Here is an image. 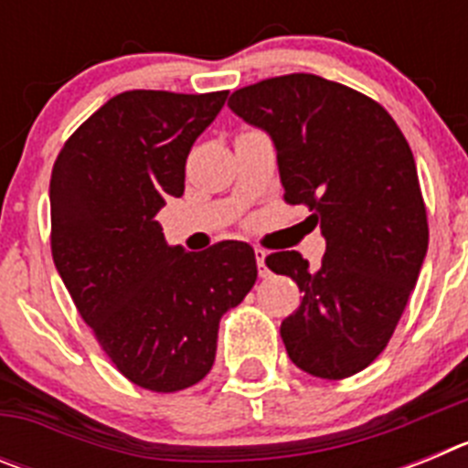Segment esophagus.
Masks as SVG:
<instances>
[{"instance_id": "obj_1", "label": "esophagus", "mask_w": 468, "mask_h": 468, "mask_svg": "<svg viewBox=\"0 0 468 468\" xmlns=\"http://www.w3.org/2000/svg\"><path fill=\"white\" fill-rule=\"evenodd\" d=\"M255 262H258L260 276H270V270H267V250H262V248H255Z\"/></svg>"}]
</instances>
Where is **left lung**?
<instances>
[{
  "instance_id": "8db88e82",
  "label": "left lung",
  "mask_w": 468,
  "mask_h": 468,
  "mask_svg": "<svg viewBox=\"0 0 468 468\" xmlns=\"http://www.w3.org/2000/svg\"><path fill=\"white\" fill-rule=\"evenodd\" d=\"M227 105L270 135L283 198L304 206L325 239L318 270L297 250L267 258L302 292L281 324L288 356L314 378L361 373L391 340L427 258L410 144L382 105L316 74L264 80Z\"/></svg>"
}]
</instances>
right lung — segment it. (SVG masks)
<instances>
[{
	"label": "right lung",
	"instance_id": "right-lung-1",
	"mask_svg": "<svg viewBox=\"0 0 468 468\" xmlns=\"http://www.w3.org/2000/svg\"><path fill=\"white\" fill-rule=\"evenodd\" d=\"M227 101L126 90L72 133L51 173V253L65 288L119 373L171 394L201 382L222 314L258 279L253 248L168 246L156 213L183 197L185 161Z\"/></svg>",
	"mask_w": 468,
	"mask_h": 468
}]
</instances>
